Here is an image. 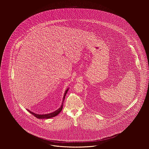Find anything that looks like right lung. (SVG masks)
<instances>
[{"instance_id":"right-lung-1","label":"right lung","mask_w":149,"mask_h":149,"mask_svg":"<svg viewBox=\"0 0 149 149\" xmlns=\"http://www.w3.org/2000/svg\"><path fill=\"white\" fill-rule=\"evenodd\" d=\"M69 90V88H68L65 92V93L64 95V97H63V103H62V104L61 107L57 109V110H56L55 111L53 112H51V113H46V114H37V113H35L31 111H30L29 109H27L30 113H31L33 115H34L35 117H36L38 119H49V118H53L56 116H57L63 109V103H64V99H65V96L68 92Z\"/></svg>"}]
</instances>
